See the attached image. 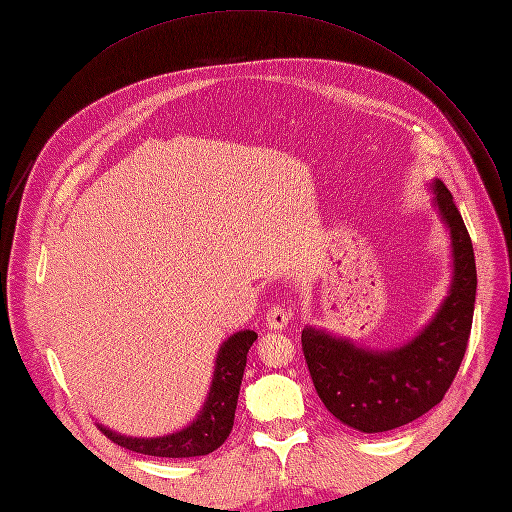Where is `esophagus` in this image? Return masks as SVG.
Segmentation results:
<instances>
[{
  "mask_svg": "<svg viewBox=\"0 0 512 512\" xmlns=\"http://www.w3.org/2000/svg\"><path fill=\"white\" fill-rule=\"evenodd\" d=\"M288 319H290V313L280 305H274L270 311H267V326L274 328V330L286 328Z\"/></svg>",
  "mask_w": 512,
  "mask_h": 512,
  "instance_id": "1",
  "label": "esophagus"
}]
</instances>
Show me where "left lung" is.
Wrapping results in <instances>:
<instances>
[{"mask_svg": "<svg viewBox=\"0 0 512 512\" xmlns=\"http://www.w3.org/2000/svg\"><path fill=\"white\" fill-rule=\"evenodd\" d=\"M434 193L452 238L454 276L432 324L409 344L382 353L363 351L315 328H305L301 336L321 402L357 432H390L434 409L467 351L477 290L473 242L444 182H434Z\"/></svg>", "mask_w": 512, "mask_h": 512, "instance_id": "left-lung-1", "label": "left lung"}]
</instances>
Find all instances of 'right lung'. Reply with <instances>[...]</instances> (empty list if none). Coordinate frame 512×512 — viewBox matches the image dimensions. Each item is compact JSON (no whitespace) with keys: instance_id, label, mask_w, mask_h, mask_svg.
<instances>
[{"instance_id":"1","label":"right lung","mask_w":512,"mask_h":512,"mask_svg":"<svg viewBox=\"0 0 512 512\" xmlns=\"http://www.w3.org/2000/svg\"><path fill=\"white\" fill-rule=\"evenodd\" d=\"M255 340L257 334L253 330H245L236 332L222 344L203 411L182 432L164 438H126L107 427L99 425V429L114 444L126 450L164 456V459H191V456H205L218 450L232 432L242 373H245L249 348Z\"/></svg>"}]
</instances>
